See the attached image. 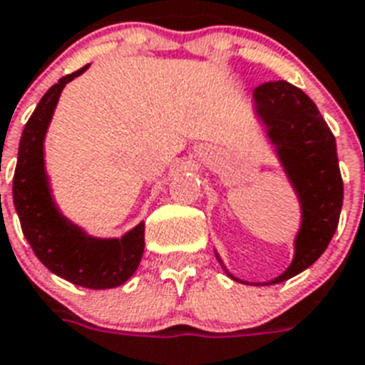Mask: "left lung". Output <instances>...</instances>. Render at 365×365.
<instances>
[{
    "mask_svg": "<svg viewBox=\"0 0 365 365\" xmlns=\"http://www.w3.org/2000/svg\"><path fill=\"white\" fill-rule=\"evenodd\" d=\"M255 101L303 209L292 265L264 282L277 284L307 269L328 249L339 224L343 179L334 133L303 90L287 81H271L256 86Z\"/></svg>",
    "mask_w": 365,
    "mask_h": 365,
    "instance_id": "8db88e82",
    "label": "left lung"
}]
</instances>
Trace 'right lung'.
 <instances>
[{"label":"right lung","mask_w":365,"mask_h":365,"mask_svg":"<svg viewBox=\"0 0 365 365\" xmlns=\"http://www.w3.org/2000/svg\"><path fill=\"white\" fill-rule=\"evenodd\" d=\"M88 66L66 75L48 88L26 122L13 177V201L22 233L46 269L84 288L120 287L135 273L145 250V224L122 239L88 237L52 201L43 160V139L63 86Z\"/></svg>","instance_id":"1"}]
</instances>
